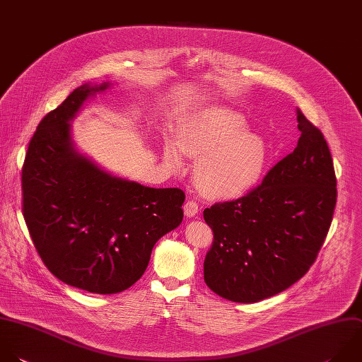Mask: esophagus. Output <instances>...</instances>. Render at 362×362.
<instances>
[{
    "instance_id": "34e87169",
    "label": "esophagus",
    "mask_w": 362,
    "mask_h": 362,
    "mask_svg": "<svg viewBox=\"0 0 362 362\" xmlns=\"http://www.w3.org/2000/svg\"><path fill=\"white\" fill-rule=\"evenodd\" d=\"M184 212H185V215H187L188 218H192V216H195V215L199 212V205H198L195 201L188 199V201L184 204Z\"/></svg>"
}]
</instances>
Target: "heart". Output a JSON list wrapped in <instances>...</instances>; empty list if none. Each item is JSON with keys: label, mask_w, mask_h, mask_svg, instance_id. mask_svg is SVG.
Returning a JSON list of instances; mask_svg holds the SVG:
<instances>
[{"label": "heart", "mask_w": 362, "mask_h": 362, "mask_svg": "<svg viewBox=\"0 0 362 362\" xmlns=\"http://www.w3.org/2000/svg\"><path fill=\"white\" fill-rule=\"evenodd\" d=\"M184 153L198 157L195 178L211 197H236L250 189L263 174L267 148L262 137L246 132L245 119L221 106L188 115L177 141L165 140L164 160L173 170L184 165Z\"/></svg>", "instance_id": "obj_1"}]
</instances>
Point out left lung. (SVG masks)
I'll list each match as a JSON object with an SVG mask.
<instances>
[{"label":"left lung","mask_w":362,"mask_h":362,"mask_svg":"<svg viewBox=\"0 0 362 362\" xmlns=\"http://www.w3.org/2000/svg\"><path fill=\"white\" fill-rule=\"evenodd\" d=\"M293 153L245 197L204 209L214 242L204 280L218 296L256 303L300 280L328 233L337 178L322 133L297 109Z\"/></svg>","instance_id":"left-lung-1"}]
</instances>
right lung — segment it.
Masks as SVG:
<instances>
[{"label":"right lung","mask_w":362,"mask_h":362,"mask_svg":"<svg viewBox=\"0 0 362 362\" xmlns=\"http://www.w3.org/2000/svg\"><path fill=\"white\" fill-rule=\"evenodd\" d=\"M110 83L82 85L34 133L23 165V214L49 272L96 294L119 293L146 272L156 242L184 216L180 188H150L79 154L69 122Z\"/></svg>","instance_id":"right-lung-1"}]
</instances>
